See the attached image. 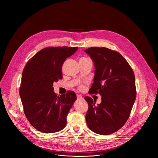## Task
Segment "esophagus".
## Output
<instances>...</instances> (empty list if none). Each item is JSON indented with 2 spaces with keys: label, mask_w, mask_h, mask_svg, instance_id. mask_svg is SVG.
Listing matches in <instances>:
<instances>
[{
  "label": "esophagus",
  "mask_w": 158,
  "mask_h": 158,
  "mask_svg": "<svg viewBox=\"0 0 158 158\" xmlns=\"http://www.w3.org/2000/svg\"><path fill=\"white\" fill-rule=\"evenodd\" d=\"M77 98L78 99V100H82V97L81 96V95H77Z\"/></svg>",
  "instance_id": "1"
}]
</instances>
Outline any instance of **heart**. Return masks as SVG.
Returning a JSON list of instances; mask_svg holds the SVG:
<instances>
[{"label":"heart","mask_w":158,"mask_h":158,"mask_svg":"<svg viewBox=\"0 0 158 158\" xmlns=\"http://www.w3.org/2000/svg\"><path fill=\"white\" fill-rule=\"evenodd\" d=\"M83 88L82 86H81V87H80V88H81H81Z\"/></svg>","instance_id":"1"}]
</instances>
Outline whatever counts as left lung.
Returning <instances> with one entry per match:
<instances>
[{
  "label": "left lung",
  "mask_w": 158,
  "mask_h": 158,
  "mask_svg": "<svg viewBox=\"0 0 158 158\" xmlns=\"http://www.w3.org/2000/svg\"><path fill=\"white\" fill-rule=\"evenodd\" d=\"M85 51L95 66L89 94L102 96L98 106L91 97H85L88 104L86 123L95 133L108 135L122 128L129 117L136 95L135 73L117 51L106 47H90Z\"/></svg>",
  "instance_id": "1"
}]
</instances>
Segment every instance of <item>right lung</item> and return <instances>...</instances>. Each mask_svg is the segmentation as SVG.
Returning a JSON list of instances; mask_svg holds the SVG:
<instances>
[{
  "instance_id": "add662e5",
  "label": "right lung",
  "mask_w": 158,
  "mask_h": 158,
  "mask_svg": "<svg viewBox=\"0 0 158 158\" xmlns=\"http://www.w3.org/2000/svg\"><path fill=\"white\" fill-rule=\"evenodd\" d=\"M77 47H48L32 57L22 72L20 96L26 118L32 127L44 133L62 130L66 117L77 99L73 91L57 96L53 82L63 78L64 60Z\"/></svg>"
}]
</instances>
